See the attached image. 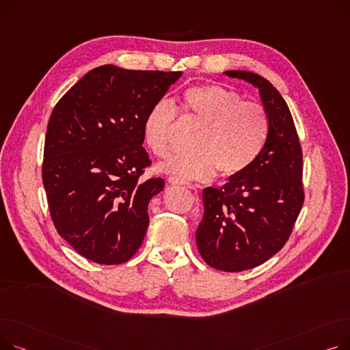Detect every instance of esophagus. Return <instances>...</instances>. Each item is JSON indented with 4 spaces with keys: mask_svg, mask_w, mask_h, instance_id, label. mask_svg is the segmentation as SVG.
Here are the masks:
<instances>
[{
    "mask_svg": "<svg viewBox=\"0 0 350 350\" xmlns=\"http://www.w3.org/2000/svg\"><path fill=\"white\" fill-rule=\"evenodd\" d=\"M169 183L170 185H173V186H187V187H190L191 189V186L189 185V183H186V181H183V180H180V178H177V177H169Z\"/></svg>",
    "mask_w": 350,
    "mask_h": 350,
    "instance_id": "esophagus-1",
    "label": "esophagus"
}]
</instances>
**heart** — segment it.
Masks as SVG:
<instances>
[{
  "instance_id": "1",
  "label": "heart",
  "mask_w": 350,
  "mask_h": 350,
  "mask_svg": "<svg viewBox=\"0 0 350 350\" xmlns=\"http://www.w3.org/2000/svg\"><path fill=\"white\" fill-rule=\"evenodd\" d=\"M183 106L201 127L191 153L173 156L163 169L180 178L234 177L248 170L264 150L269 118L264 106L247 102L221 85H198L183 95ZM178 109L170 99H159L144 119V137L157 157L173 149V127Z\"/></svg>"
}]
</instances>
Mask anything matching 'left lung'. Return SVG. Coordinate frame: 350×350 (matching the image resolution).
<instances>
[{
  "mask_svg": "<svg viewBox=\"0 0 350 350\" xmlns=\"http://www.w3.org/2000/svg\"><path fill=\"white\" fill-rule=\"evenodd\" d=\"M226 75L258 88L269 118L264 150L244 173L203 190L197 248L213 268L240 272L264 264L288 241L301 213L302 147L289 107L269 81L247 70Z\"/></svg>",
  "mask_w": 350,
  "mask_h": 350,
  "instance_id": "obj_1",
  "label": "left lung"
}]
</instances>
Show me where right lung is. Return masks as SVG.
Listing matches in <instances>:
<instances>
[{
  "mask_svg": "<svg viewBox=\"0 0 350 350\" xmlns=\"http://www.w3.org/2000/svg\"><path fill=\"white\" fill-rule=\"evenodd\" d=\"M181 72L89 70L55 105L45 136L42 181L58 234L102 265L129 261L143 243L147 206L164 189L142 178L152 160L144 119Z\"/></svg>",
  "mask_w": 350,
  "mask_h": 350,
  "instance_id": "add662e5",
  "label": "right lung"
}]
</instances>
